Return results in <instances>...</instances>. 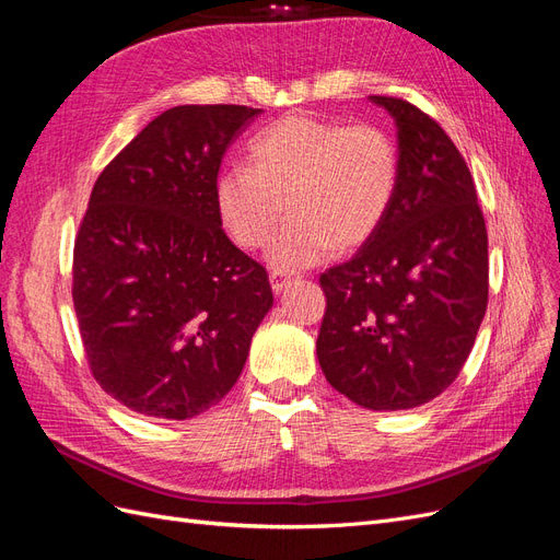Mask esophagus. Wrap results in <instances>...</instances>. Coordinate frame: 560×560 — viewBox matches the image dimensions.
<instances>
[{
    "instance_id": "esophagus-1",
    "label": "esophagus",
    "mask_w": 560,
    "mask_h": 560,
    "mask_svg": "<svg viewBox=\"0 0 560 560\" xmlns=\"http://www.w3.org/2000/svg\"><path fill=\"white\" fill-rule=\"evenodd\" d=\"M292 282H294V276L284 273V270H273V273H270V287H273L276 294H282L287 290V284Z\"/></svg>"
}]
</instances>
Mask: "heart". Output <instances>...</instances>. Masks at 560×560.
<instances>
[{"instance_id":"obj_1","label":"heart","mask_w":560,"mask_h":560,"mask_svg":"<svg viewBox=\"0 0 560 560\" xmlns=\"http://www.w3.org/2000/svg\"><path fill=\"white\" fill-rule=\"evenodd\" d=\"M247 154L249 165L219 173L217 214L235 245L259 249L290 210L268 249L278 268L313 266L331 249L362 247L395 206L399 147L376 124L290 114L261 130Z\"/></svg>"}]
</instances>
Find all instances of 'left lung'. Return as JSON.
Segmentation results:
<instances>
[{"label": "left lung", "instance_id": "obj_1", "mask_svg": "<svg viewBox=\"0 0 560 560\" xmlns=\"http://www.w3.org/2000/svg\"><path fill=\"white\" fill-rule=\"evenodd\" d=\"M397 124L401 175L378 233L319 276L322 374L364 409L428 404L460 374L488 306V233L469 167L432 116L371 95Z\"/></svg>", "mask_w": 560, "mask_h": 560}]
</instances>
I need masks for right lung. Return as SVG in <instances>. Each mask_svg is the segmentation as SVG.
Returning <instances> with one entry per match:
<instances>
[{"mask_svg":"<svg viewBox=\"0 0 560 560\" xmlns=\"http://www.w3.org/2000/svg\"><path fill=\"white\" fill-rule=\"evenodd\" d=\"M261 109L182 105L105 167L74 241L72 299L93 378L126 409L186 420L222 401L273 306L219 222L214 182Z\"/></svg>","mask_w":560,"mask_h":560,"instance_id":"1","label":"right lung"}]
</instances>
